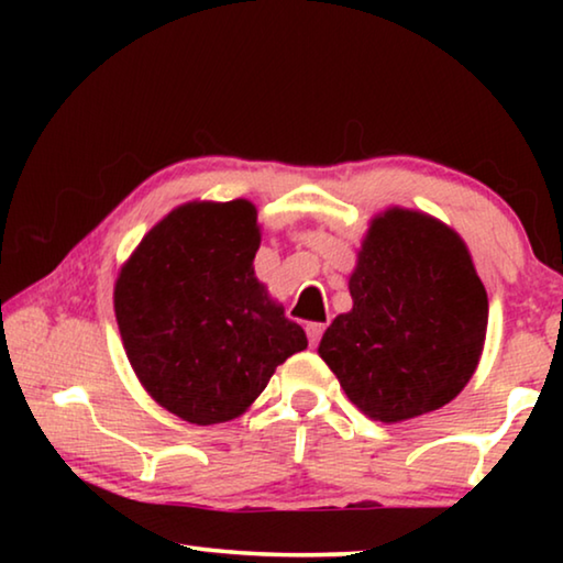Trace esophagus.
<instances>
[{
	"instance_id": "obj_1",
	"label": "esophagus",
	"mask_w": 563,
	"mask_h": 563,
	"mask_svg": "<svg viewBox=\"0 0 563 563\" xmlns=\"http://www.w3.org/2000/svg\"><path fill=\"white\" fill-rule=\"evenodd\" d=\"M305 332H308L310 345H318L320 338H322V332H325V325H322V322H308V328H305Z\"/></svg>"
}]
</instances>
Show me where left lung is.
I'll return each instance as SVG.
<instances>
[{
	"label": "left lung",
	"instance_id": "8db88e82",
	"mask_svg": "<svg viewBox=\"0 0 563 563\" xmlns=\"http://www.w3.org/2000/svg\"><path fill=\"white\" fill-rule=\"evenodd\" d=\"M350 295L352 310L332 320L318 352L360 412L405 422L462 393L479 365L489 300L450 225L409 208L375 216Z\"/></svg>",
	"mask_w": 563,
	"mask_h": 563
}]
</instances>
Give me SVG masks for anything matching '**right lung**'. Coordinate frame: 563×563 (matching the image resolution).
Segmentation results:
<instances>
[{"mask_svg": "<svg viewBox=\"0 0 563 563\" xmlns=\"http://www.w3.org/2000/svg\"><path fill=\"white\" fill-rule=\"evenodd\" d=\"M258 245L253 203L194 201L151 228L119 273L113 310L133 373L190 424L241 417L308 347L255 278Z\"/></svg>", "mask_w": 563, "mask_h": 563, "instance_id": "obj_1", "label": "right lung"}]
</instances>
